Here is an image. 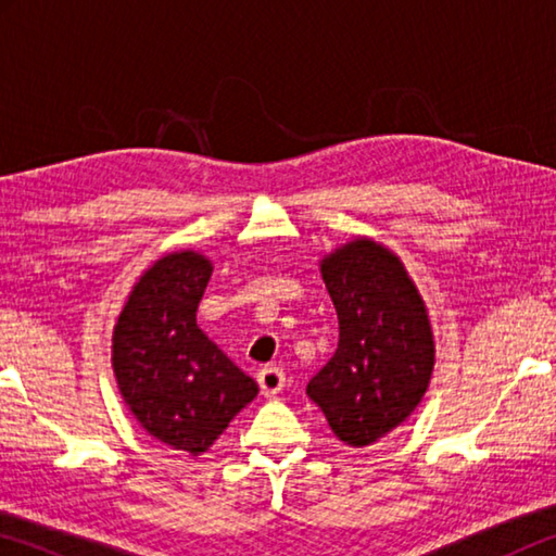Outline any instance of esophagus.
<instances>
[{"label": "esophagus", "mask_w": 556, "mask_h": 556, "mask_svg": "<svg viewBox=\"0 0 556 556\" xmlns=\"http://www.w3.org/2000/svg\"><path fill=\"white\" fill-rule=\"evenodd\" d=\"M257 382H260V390L265 397H275V394L285 388V372H281L279 368H271V365H267V368H262L257 372Z\"/></svg>", "instance_id": "34e87169"}]
</instances>
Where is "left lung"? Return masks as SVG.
<instances>
[{
  "mask_svg": "<svg viewBox=\"0 0 556 556\" xmlns=\"http://www.w3.org/2000/svg\"><path fill=\"white\" fill-rule=\"evenodd\" d=\"M318 265L338 314V348L306 394L343 444L363 448L407 421L425 397L434 331L407 267L382 242L357 235Z\"/></svg>",
  "mask_w": 556,
  "mask_h": 556,
  "instance_id": "left-lung-1",
  "label": "left lung"
}]
</instances>
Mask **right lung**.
Returning <instances> with one entry per match:
<instances>
[{
	"label": "right lung",
	"instance_id": "1",
	"mask_svg": "<svg viewBox=\"0 0 556 556\" xmlns=\"http://www.w3.org/2000/svg\"><path fill=\"white\" fill-rule=\"evenodd\" d=\"M211 275L213 262L195 250L159 257L112 331V370L127 409L149 437L188 456L205 454L260 392L195 324Z\"/></svg>",
	"mask_w": 556,
	"mask_h": 556
}]
</instances>
